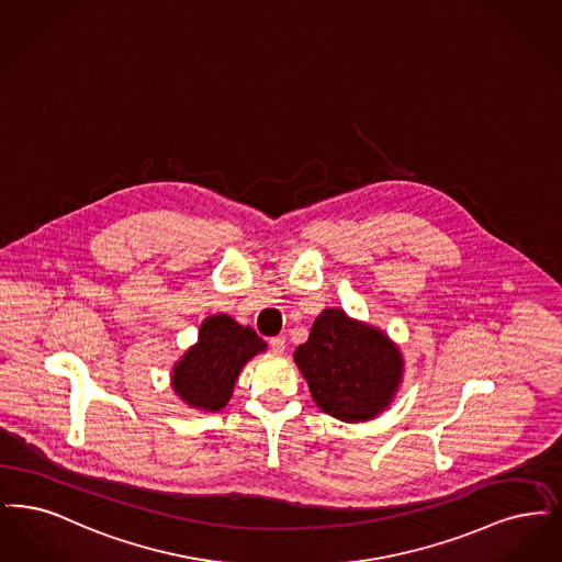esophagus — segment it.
<instances>
[{
	"label": "esophagus",
	"mask_w": 562,
	"mask_h": 562,
	"mask_svg": "<svg viewBox=\"0 0 562 562\" xmlns=\"http://www.w3.org/2000/svg\"><path fill=\"white\" fill-rule=\"evenodd\" d=\"M270 348L274 350V352H283L285 350V338L283 336H274V338H270Z\"/></svg>",
	"instance_id": "obj_1"
}]
</instances>
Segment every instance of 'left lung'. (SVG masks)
Wrapping results in <instances>:
<instances>
[{
  "label": "left lung",
  "mask_w": 562,
  "mask_h": 562,
  "mask_svg": "<svg viewBox=\"0 0 562 562\" xmlns=\"http://www.w3.org/2000/svg\"><path fill=\"white\" fill-rule=\"evenodd\" d=\"M293 359L318 407L344 422H366L389 407L403 373L398 348L338 308L315 318Z\"/></svg>",
  "instance_id": "left-lung-1"
}]
</instances>
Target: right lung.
<instances>
[{
	"label": "right lung",
	"mask_w": 562,
	"mask_h": 562,
	"mask_svg": "<svg viewBox=\"0 0 562 562\" xmlns=\"http://www.w3.org/2000/svg\"><path fill=\"white\" fill-rule=\"evenodd\" d=\"M267 344L249 327L226 315L205 318L199 342L173 367L171 386L178 396L203 412H220L239 378L241 367Z\"/></svg>",
	"instance_id": "1"
}]
</instances>
